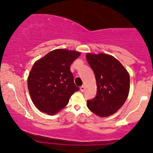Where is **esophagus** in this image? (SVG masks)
<instances>
[{
  "mask_svg": "<svg viewBox=\"0 0 153 153\" xmlns=\"http://www.w3.org/2000/svg\"><path fill=\"white\" fill-rule=\"evenodd\" d=\"M80 91H81V92H83L84 90H85V86H84V85H82V86H80Z\"/></svg>",
  "mask_w": 153,
  "mask_h": 153,
  "instance_id": "esophagus-1",
  "label": "esophagus"
}]
</instances>
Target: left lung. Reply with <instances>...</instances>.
<instances>
[{
	"mask_svg": "<svg viewBox=\"0 0 153 153\" xmlns=\"http://www.w3.org/2000/svg\"><path fill=\"white\" fill-rule=\"evenodd\" d=\"M86 59L96 77V97L88 100L87 106L99 117L117 112L127 100L129 91V75L117 59L108 54H87Z\"/></svg>",
	"mask_w": 153,
	"mask_h": 153,
	"instance_id": "1",
	"label": "left lung"
}]
</instances>
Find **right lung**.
<instances>
[{"label":"right lung","instance_id":"obj_1","mask_svg":"<svg viewBox=\"0 0 153 153\" xmlns=\"http://www.w3.org/2000/svg\"><path fill=\"white\" fill-rule=\"evenodd\" d=\"M76 51L54 50L36 61L28 78V88L35 106L53 115L67 106L79 87L75 85L71 64L80 56Z\"/></svg>","mask_w":153,"mask_h":153}]
</instances>
